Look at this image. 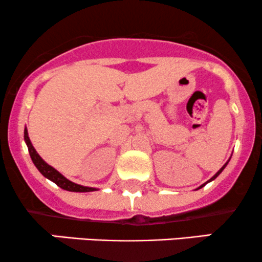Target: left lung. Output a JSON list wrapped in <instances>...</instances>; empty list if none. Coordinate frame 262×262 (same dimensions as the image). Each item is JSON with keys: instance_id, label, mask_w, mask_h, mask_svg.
<instances>
[{"instance_id": "left-lung-1", "label": "left lung", "mask_w": 262, "mask_h": 262, "mask_svg": "<svg viewBox=\"0 0 262 262\" xmlns=\"http://www.w3.org/2000/svg\"><path fill=\"white\" fill-rule=\"evenodd\" d=\"M228 162H229V160H228L227 162H225V164L223 165V167H222V169H221V170H219V171H218V172H217V173H215V175H214V176H213V177H212V179H210V180H209V181H207L206 183H203V185H202V186H200V187H198V189H200V188H202V187H203V186H206V185H207V183H208V182H210V181H213V180H214V179H215V177H217V176L219 175V173H221V172H222V171H223V170L225 169V166H227V165H228Z\"/></svg>"}]
</instances>
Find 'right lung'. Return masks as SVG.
<instances>
[{"instance_id":"1","label":"right lung","mask_w":262,"mask_h":262,"mask_svg":"<svg viewBox=\"0 0 262 262\" xmlns=\"http://www.w3.org/2000/svg\"><path fill=\"white\" fill-rule=\"evenodd\" d=\"M25 140H26L27 146H28V151H29V155H31V158H32L33 164L35 165V167L39 170V172H40L44 177L49 179L50 181L56 183L59 187H61L62 189H66V191H71V192H92V191H96V189H97V188H93V187H86V186H81V185H77V183L71 182L70 180H68L66 177L62 176L58 170H55L53 166L48 165L47 162H45L43 159L39 156L38 152L35 151L34 146L32 145L31 139H29V137H28V130H27V128L25 129Z\"/></svg>"}]
</instances>
